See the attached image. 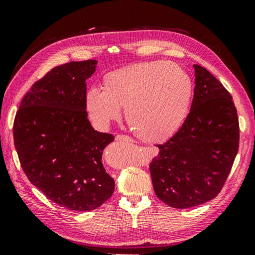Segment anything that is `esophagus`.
Returning a JSON list of instances; mask_svg holds the SVG:
<instances>
[{
  "label": "esophagus",
  "mask_w": 255,
  "mask_h": 255,
  "mask_svg": "<svg viewBox=\"0 0 255 255\" xmlns=\"http://www.w3.org/2000/svg\"><path fill=\"white\" fill-rule=\"evenodd\" d=\"M116 140L117 141H127V142H132V139L130 137L126 135H117L116 136Z\"/></svg>",
  "instance_id": "1"
}]
</instances>
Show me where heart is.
I'll return each instance as SVG.
<instances>
[{
    "instance_id": "1",
    "label": "heart",
    "mask_w": 255,
    "mask_h": 255,
    "mask_svg": "<svg viewBox=\"0 0 255 255\" xmlns=\"http://www.w3.org/2000/svg\"><path fill=\"white\" fill-rule=\"evenodd\" d=\"M103 90L91 88L85 97L87 114L97 127L106 128L125 117L143 141H161L183 126L191 109L194 85L177 63L147 61L116 69L103 78Z\"/></svg>"
}]
</instances>
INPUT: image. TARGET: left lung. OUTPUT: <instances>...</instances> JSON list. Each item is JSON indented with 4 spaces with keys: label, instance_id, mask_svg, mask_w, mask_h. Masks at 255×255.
<instances>
[{
    "label": "left lung",
    "instance_id": "8db88e82",
    "mask_svg": "<svg viewBox=\"0 0 255 255\" xmlns=\"http://www.w3.org/2000/svg\"><path fill=\"white\" fill-rule=\"evenodd\" d=\"M194 98L179 130L158 147L149 165L157 197L174 208L213 200L221 192L239 150V118L232 96L198 64Z\"/></svg>",
    "mask_w": 255,
    "mask_h": 255
}]
</instances>
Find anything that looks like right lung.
<instances>
[{
    "mask_svg": "<svg viewBox=\"0 0 255 255\" xmlns=\"http://www.w3.org/2000/svg\"><path fill=\"white\" fill-rule=\"evenodd\" d=\"M96 66V60H86L53 68L23 97L13 126L26 177L71 211L95 210L115 189L101 160L114 136L92 128L85 106L86 80Z\"/></svg>",
    "mask_w": 255,
    "mask_h": 255,
    "instance_id": "add662e5",
    "label": "right lung"
}]
</instances>
